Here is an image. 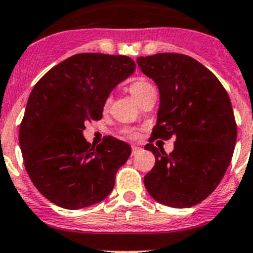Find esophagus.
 <instances>
[{"mask_svg": "<svg viewBox=\"0 0 253 253\" xmlns=\"http://www.w3.org/2000/svg\"><path fill=\"white\" fill-rule=\"evenodd\" d=\"M140 150H141V147L136 146V145H132V146H131V155H136L137 152H140Z\"/></svg>", "mask_w": 253, "mask_h": 253, "instance_id": "esophagus-1", "label": "esophagus"}]
</instances>
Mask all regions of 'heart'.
<instances>
[{"label": "heart", "mask_w": 253, "mask_h": 253, "mask_svg": "<svg viewBox=\"0 0 253 253\" xmlns=\"http://www.w3.org/2000/svg\"><path fill=\"white\" fill-rule=\"evenodd\" d=\"M151 88H152L151 84L147 82L146 80H142V79L135 80V81H132L129 86L130 92H131V94L137 99V101H140V99L144 97V94ZM109 103H111V98H108L106 101V107H108ZM126 135L129 137H136L137 132L134 131V130H126Z\"/></svg>", "instance_id": "1"}]
</instances>
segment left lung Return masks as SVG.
Wrapping results in <instances>:
<instances>
[{"mask_svg": "<svg viewBox=\"0 0 253 253\" xmlns=\"http://www.w3.org/2000/svg\"><path fill=\"white\" fill-rule=\"evenodd\" d=\"M136 62L160 91L151 136L176 137L169 155L151 140L145 146L156 159L145 187L164 206H196L216 188L234 154L237 126L229 94L211 71L187 55L161 52Z\"/></svg>", "mask_w": 253, "mask_h": 253, "instance_id": "obj_1", "label": "left lung"}]
</instances>
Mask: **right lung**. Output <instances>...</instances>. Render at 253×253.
Wrapping results in <instances>:
<instances>
[{"mask_svg":"<svg viewBox=\"0 0 253 253\" xmlns=\"http://www.w3.org/2000/svg\"><path fill=\"white\" fill-rule=\"evenodd\" d=\"M124 55L76 54L37 82L19 127L27 173L39 192L64 209L103 201L131 147L116 137L91 146L84 124L99 121L109 93L135 71Z\"/></svg>","mask_w":253,"mask_h":253,"instance_id":"1","label":"right lung"}]
</instances>
